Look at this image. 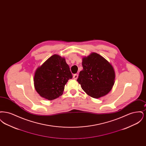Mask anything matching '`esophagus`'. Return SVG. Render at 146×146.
<instances>
[{
	"label": "esophagus",
	"mask_w": 146,
	"mask_h": 146,
	"mask_svg": "<svg viewBox=\"0 0 146 146\" xmlns=\"http://www.w3.org/2000/svg\"><path fill=\"white\" fill-rule=\"evenodd\" d=\"M73 78L74 79H77V78H78V75L77 74H74V76H73Z\"/></svg>",
	"instance_id": "1"
}]
</instances>
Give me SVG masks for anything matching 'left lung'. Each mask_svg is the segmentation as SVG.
Listing matches in <instances>:
<instances>
[{
  "mask_svg": "<svg viewBox=\"0 0 146 146\" xmlns=\"http://www.w3.org/2000/svg\"><path fill=\"white\" fill-rule=\"evenodd\" d=\"M83 70L77 82L88 95L98 98L107 95L114 84L115 72L111 64L104 57L93 52L82 60Z\"/></svg>",
  "mask_w": 146,
  "mask_h": 146,
  "instance_id": "left-lung-1",
  "label": "left lung"
}]
</instances>
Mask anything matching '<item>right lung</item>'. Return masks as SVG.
<instances>
[{"label":"right lung","instance_id":"right-lung-1","mask_svg":"<svg viewBox=\"0 0 146 146\" xmlns=\"http://www.w3.org/2000/svg\"><path fill=\"white\" fill-rule=\"evenodd\" d=\"M72 77L65 58L54 55L36 70L35 89L40 96L52 100L62 95L66 84Z\"/></svg>","mask_w":146,"mask_h":146}]
</instances>
